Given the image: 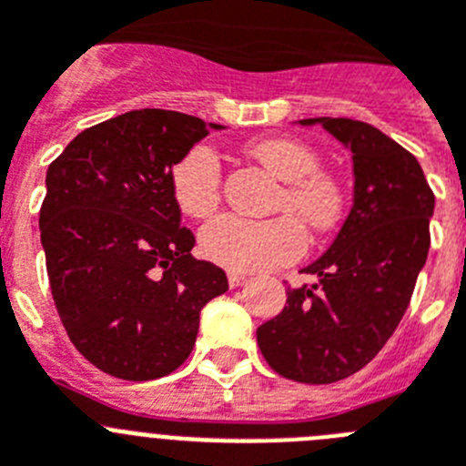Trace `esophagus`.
I'll use <instances>...</instances> for the list:
<instances>
[{
  "instance_id": "34e87169",
  "label": "esophagus",
  "mask_w": 466,
  "mask_h": 466,
  "mask_svg": "<svg viewBox=\"0 0 466 466\" xmlns=\"http://www.w3.org/2000/svg\"><path fill=\"white\" fill-rule=\"evenodd\" d=\"M228 284H230V287H233V289H236V287H242V284H247V275L233 273V270H230V273H228Z\"/></svg>"
}]
</instances>
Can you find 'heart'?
I'll use <instances>...</instances> for the list:
<instances>
[{
    "label": "heart",
    "mask_w": 466,
    "mask_h": 466,
    "mask_svg": "<svg viewBox=\"0 0 466 466\" xmlns=\"http://www.w3.org/2000/svg\"><path fill=\"white\" fill-rule=\"evenodd\" d=\"M252 154L284 182L278 209L289 212L273 219H245L240 214H219L200 230V249L209 261L233 273H261L291 263L306 249V228L324 236L340 224L348 205L339 175L322 170V158L310 144L289 137H268L252 144ZM172 196L191 217H208L221 203L219 151L212 144L188 147L170 172Z\"/></svg>",
    "instance_id": "heart-1"
}]
</instances>
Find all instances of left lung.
<instances>
[{
    "mask_svg": "<svg viewBox=\"0 0 466 466\" xmlns=\"http://www.w3.org/2000/svg\"><path fill=\"white\" fill-rule=\"evenodd\" d=\"M322 123L352 151L355 203L339 236L289 287L287 306L257 329L263 360L279 376L329 385L364 369L401 322L430 252L434 191L418 158L378 127L352 118Z\"/></svg>",
    "mask_w": 466,
    "mask_h": 466,
    "instance_id": "obj_1",
    "label": "left lung"
}]
</instances>
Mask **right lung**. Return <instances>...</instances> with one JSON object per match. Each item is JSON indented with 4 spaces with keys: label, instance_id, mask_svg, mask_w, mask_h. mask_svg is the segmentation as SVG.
<instances>
[{
    "label": "right lung",
    "instance_id": "right-lung-1",
    "mask_svg": "<svg viewBox=\"0 0 466 466\" xmlns=\"http://www.w3.org/2000/svg\"><path fill=\"white\" fill-rule=\"evenodd\" d=\"M203 118L135 109L86 127L46 172L41 245L57 315L81 355L121 380H156L187 361L200 310L228 289L191 257L170 172L209 135Z\"/></svg>",
    "mask_w": 466,
    "mask_h": 466
}]
</instances>
